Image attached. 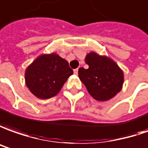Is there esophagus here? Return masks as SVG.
Masks as SVG:
<instances>
[{
	"label": "esophagus",
	"instance_id": "1",
	"mask_svg": "<svg viewBox=\"0 0 148 148\" xmlns=\"http://www.w3.org/2000/svg\"><path fill=\"white\" fill-rule=\"evenodd\" d=\"M74 74H76V75H77V74H78V68L74 69Z\"/></svg>",
	"mask_w": 148,
	"mask_h": 148
}]
</instances>
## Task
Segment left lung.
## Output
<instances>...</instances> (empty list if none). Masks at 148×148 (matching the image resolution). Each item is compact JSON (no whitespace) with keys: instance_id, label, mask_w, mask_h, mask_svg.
Here are the masks:
<instances>
[{"instance_id":"left-lung-1","label":"left lung","mask_w":148,"mask_h":148,"mask_svg":"<svg viewBox=\"0 0 148 148\" xmlns=\"http://www.w3.org/2000/svg\"><path fill=\"white\" fill-rule=\"evenodd\" d=\"M85 63L88 68H79L78 76L94 99L106 101L121 91L124 76L114 61L95 52H90L85 57Z\"/></svg>"}]
</instances>
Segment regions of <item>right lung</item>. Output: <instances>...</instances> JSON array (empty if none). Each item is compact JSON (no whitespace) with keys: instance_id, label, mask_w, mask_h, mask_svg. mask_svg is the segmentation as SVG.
Listing matches in <instances>:
<instances>
[{"instance_id":"add662e5","label":"right lung","mask_w":148,"mask_h":148,"mask_svg":"<svg viewBox=\"0 0 148 148\" xmlns=\"http://www.w3.org/2000/svg\"><path fill=\"white\" fill-rule=\"evenodd\" d=\"M72 74L68 61L57 54L42 55L26 68L25 84L35 97L48 99L59 93Z\"/></svg>"}]
</instances>
